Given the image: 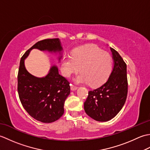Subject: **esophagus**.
Segmentation results:
<instances>
[{
  "label": "esophagus",
  "mask_w": 150,
  "mask_h": 150,
  "mask_svg": "<svg viewBox=\"0 0 150 150\" xmlns=\"http://www.w3.org/2000/svg\"><path fill=\"white\" fill-rule=\"evenodd\" d=\"M77 88H78L77 86H74V85L71 84V90L72 91H75L76 90H77Z\"/></svg>",
  "instance_id": "obj_1"
}]
</instances>
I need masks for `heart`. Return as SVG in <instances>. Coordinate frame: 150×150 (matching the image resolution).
Masks as SVG:
<instances>
[{"label": "heart", "mask_w": 150, "mask_h": 150, "mask_svg": "<svg viewBox=\"0 0 150 150\" xmlns=\"http://www.w3.org/2000/svg\"><path fill=\"white\" fill-rule=\"evenodd\" d=\"M76 79L77 83H89L97 86L105 82L112 68V58L109 53L95 46H86L74 50L71 57L66 56L60 62V69L66 77L79 71Z\"/></svg>", "instance_id": "1"}]
</instances>
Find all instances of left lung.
I'll return each instance as SVG.
<instances>
[{"label": "left lung", "mask_w": 150, "mask_h": 150, "mask_svg": "<svg viewBox=\"0 0 150 150\" xmlns=\"http://www.w3.org/2000/svg\"><path fill=\"white\" fill-rule=\"evenodd\" d=\"M114 66L108 81L88 92L84 111L92 119L106 122L113 119L125 104L128 94L126 64L116 50L110 47Z\"/></svg>", "instance_id": "8db88e82"}]
</instances>
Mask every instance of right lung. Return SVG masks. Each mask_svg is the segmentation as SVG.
<instances>
[{
    "mask_svg": "<svg viewBox=\"0 0 150 150\" xmlns=\"http://www.w3.org/2000/svg\"><path fill=\"white\" fill-rule=\"evenodd\" d=\"M33 49L56 53L61 52L62 47L59 39L37 42L22 57L17 76V90L22 106L35 119L51 123L60 119L64 112V104L70 93L69 82L59 74L56 66H52L44 77L30 74L25 68L24 59Z\"/></svg>",
    "mask_w": 150,
    "mask_h": 150,
    "instance_id": "1",
    "label": "right lung"
}]
</instances>
